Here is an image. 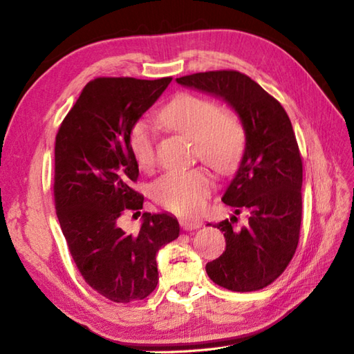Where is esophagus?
Listing matches in <instances>:
<instances>
[{
    "label": "esophagus",
    "mask_w": 354,
    "mask_h": 354,
    "mask_svg": "<svg viewBox=\"0 0 354 354\" xmlns=\"http://www.w3.org/2000/svg\"><path fill=\"white\" fill-rule=\"evenodd\" d=\"M201 226L202 223L197 220H180V227H183L184 231H194V229H199Z\"/></svg>",
    "instance_id": "obj_1"
}]
</instances>
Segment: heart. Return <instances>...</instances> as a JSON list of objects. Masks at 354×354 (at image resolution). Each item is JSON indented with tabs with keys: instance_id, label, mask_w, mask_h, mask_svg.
<instances>
[{
	"instance_id": "heart-1",
	"label": "heart",
	"mask_w": 354,
	"mask_h": 354,
	"mask_svg": "<svg viewBox=\"0 0 354 354\" xmlns=\"http://www.w3.org/2000/svg\"><path fill=\"white\" fill-rule=\"evenodd\" d=\"M158 120L174 133L193 140L194 157L209 167L227 174L240 162L245 149V129L236 113L192 93H183L158 113ZM129 149L143 170L155 162V134L149 122L138 120L129 133ZM214 187L202 167L167 171L151 187L155 202L179 216L201 212Z\"/></svg>"
}]
</instances>
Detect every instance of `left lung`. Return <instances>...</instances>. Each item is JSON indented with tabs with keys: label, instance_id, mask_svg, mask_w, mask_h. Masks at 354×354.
<instances>
[{
	"label": "left lung",
	"instance_id": "8db88e82",
	"mask_svg": "<svg viewBox=\"0 0 354 354\" xmlns=\"http://www.w3.org/2000/svg\"><path fill=\"white\" fill-rule=\"evenodd\" d=\"M178 84L221 97L240 116L245 149L234 179L221 197L249 221L236 217L214 227L226 249L207 264L214 283L248 292L266 288L288 267L299 244L303 164L291 120L277 100L238 71H211L176 78Z\"/></svg>",
	"mask_w": 354,
	"mask_h": 354
}]
</instances>
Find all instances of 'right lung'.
<instances>
[{"instance_id": "right-lung-1", "label": "right lung", "mask_w": 354, "mask_h": 354, "mask_svg": "<svg viewBox=\"0 0 354 354\" xmlns=\"http://www.w3.org/2000/svg\"><path fill=\"white\" fill-rule=\"evenodd\" d=\"M171 78H96L86 84L55 137L54 201L62 232L84 281L116 303L143 300L158 283L157 252L179 236L178 220L145 212L137 235L119 227L143 208L129 149L134 123Z\"/></svg>"}]
</instances>
